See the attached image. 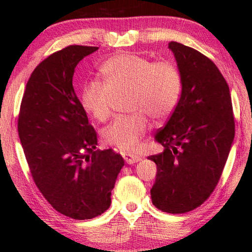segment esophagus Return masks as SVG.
Wrapping results in <instances>:
<instances>
[{
	"label": "esophagus",
	"mask_w": 252,
	"mask_h": 252,
	"mask_svg": "<svg viewBox=\"0 0 252 252\" xmlns=\"http://www.w3.org/2000/svg\"><path fill=\"white\" fill-rule=\"evenodd\" d=\"M124 158H125V160L128 164H134V163H137V161L141 160V156H139V155H135V154H130V153L124 154Z\"/></svg>",
	"instance_id": "1"
}]
</instances>
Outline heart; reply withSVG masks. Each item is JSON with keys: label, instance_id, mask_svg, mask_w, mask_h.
<instances>
[{"label": "heart", "instance_id": "heart-1", "mask_svg": "<svg viewBox=\"0 0 252 252\" xmlns=\"http://www.w3.org/2000/svg\"><path fill=\"white\" fill-rule=\"evenodd\" d=\"M104 82L91 81L82 88L81 103L86 112L105 122L112 112L116 96L128 93V109L103 129L105 142L122 150H134L149 128L146 115L155 120L166 119L179 104L182 77L171 62H151L136 54L123 53L109 58L101 66Z\"/></svg>", "mask_w": 252, "mask_h": 252}]
</instances>
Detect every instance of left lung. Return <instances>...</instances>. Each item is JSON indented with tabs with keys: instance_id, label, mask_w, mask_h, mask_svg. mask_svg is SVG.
<instances>
[{
	"instance_id": "8db88e82",
	"label": "left lung",
	"mask_w": 252,
	"mask_h": 252,
	"mask_svg": "<svg viewBox=\"0 0 252 252\" xmlns=\"http://www.w3.org/2000/svg\"><path fill=\"white\" fill-rule=\"evenodd\" d=\"M182 77L180 101L155 141L164 147L148 159L157 165L151 201L167 213L205 202L218 184L235 134L232 98L211 60L190 47L168 43Z\"/></svg>"
}]
</instances>
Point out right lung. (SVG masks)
Returning a JSON list of instances; mask_svg holds the SVG:
<instances>
[{"label":"right lung","mask_w":252,"mask_h":252,"mask_svg":"<svg viewBox=\"0 0 252 252\" xmlns=\"http://www.w3.org/2000/svg\"><path fill=\"white\" fill-rule=\"evenodd\" d=\"M97 47L68 46L35 67L27 81L18 135L33 180L51 206L70 218L101 216L124 159L96 150L97 134L75 95V66Z\"/></svg>","instance_id":"right-lung-1"}]
</instances>
